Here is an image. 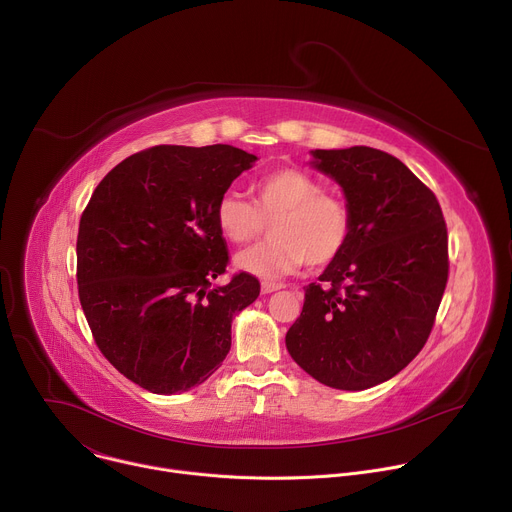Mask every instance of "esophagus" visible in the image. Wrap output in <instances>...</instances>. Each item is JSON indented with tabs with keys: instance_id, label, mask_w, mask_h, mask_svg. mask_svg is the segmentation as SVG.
<instances>
[{
	"instance_id": "34e87169",
	"label": "esophagus",
	"mask_w": 512,
	"mask_h": 512,
	"mask_svg": "<svg viewBox=\"0 0 512 512\" xmlns=\"http://www.w3.org/2000/svg\"><path fill=\"white\" fill-rule=\"evenodd\" d=\"M283 285L281 283H271V281H263L261 283V294H271V291H277L281 289Z\"/></svg>"
}]
</instances>
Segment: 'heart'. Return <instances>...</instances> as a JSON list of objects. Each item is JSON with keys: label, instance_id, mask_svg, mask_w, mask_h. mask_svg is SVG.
<instances>
[{"label": "heart", "instance_id": "b5f03b06", "mask_svg": "<svg viewBox=\"0 0 512 512\" xmlns=\"http://www.w3.org/2000/svg\"><path fill=\"white\" fill-rule=\"evenodd\" d=\"M216 225L235 245L259 237L271 223V241L237 255L241 271L261 279H281L304 263L328 265L346 247L352 231L348 204L326 194L322 182L298 168H279L255 184V202L225 192L216 202Z\"/></svg>", "mask_w": 512, "mask_h": 512}]
</instances>
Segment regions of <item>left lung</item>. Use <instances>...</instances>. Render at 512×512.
Instances as JSON below:
<instances>
[{
	"label": "left lung",
	"instance_id": "left-lung-1",
	"mask_svg": "<svg viewBox=\"0 0 512 512\" xmlns=\"http://www.w3.org/2000/svg\"><path fill=\"white\" fill-rule=\"evenodd\" d=\"M312 156L342 186L352 231L306 287L285 346L322 385L362 391L425 346L448 283V229L435 194L395 156L367 145Z\"/></svg>",
	"mask_w": 512,
	"mask_h": 512
}]
</instances>
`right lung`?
Instances as JSON below:
<instances>
[{
  "label": "right lung",
  "mask_w": 512,
  "mask_h": 512,
  "mask_svg": "<svg viewBox=\"0 0 512 512\" xmlns=\"http://www.w3.org/2000/svg\"><path fill=\"white\" fill-rule=\"evenodd\" d=\"M257 158L233 145H156L95 188L77 237L79 300L103 356L158 395L204 383L231 350V322L259 296L235 273L216 202Z\"/></svg>",
  "instance_id": "1"
}]
</instances>
